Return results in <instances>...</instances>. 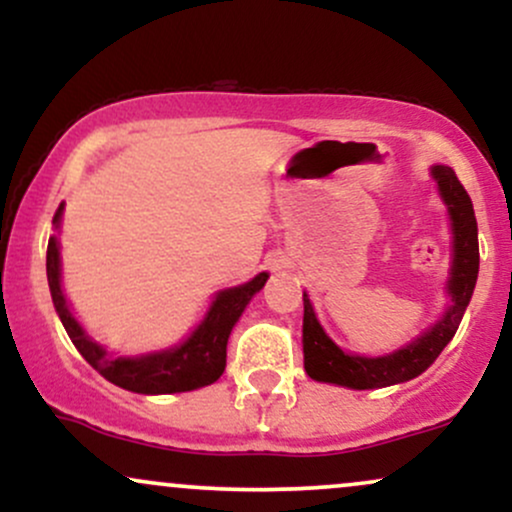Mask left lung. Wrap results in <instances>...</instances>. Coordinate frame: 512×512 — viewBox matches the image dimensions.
Instances as JSON below:
<instances>
[{
    "label": "left lung",
    "mask_w": 512,
    "mask_h": 512,
    "mask_svg": "<svg viewBox=\"0 0 512 512\" xmlns=\"http://www.w3.org/2000/svg\"><path fill=\"white\" fill-rule=\"evenodd\" d=\"M433 178L438 180V190L448 204L452 219V272L448 291L452 305L443 320L414 344L404 346L390 356L366 358L344 354L337 344L327 337L313 313L310 298L303 293V354L305 373L320 383H334L354 390H373V387H387L404 380L416 378L431 366L448 346L460 327L464 310L477 286L479 274V238H477V216H474L472 199L462 182L457 180L455 170L448 166H433Z\"/></svg>",
    "instance_id": "left-lung-1"
}]
</instances>
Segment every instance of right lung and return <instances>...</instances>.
Segmentation results:
<instances>
[{
	"instance_id": "right-lung-1",
	"label": "right lung",
	"mask_w": 512,
	"mask_h": 512,
	"mask_svg": "<svg viewBox=\"0 0 512 512\" xmlns=\"http://www.w3.org/2000/svg\"><path fill=\"white\" fill-rule=\"evenodd\" d=\"M60 216L62 204L55 211L52 223L60 226ZM267 276L269 274L262 272L248 281V284L221 291L202 325L192 332V337L185 344L142 358H113L105 354L103 346H98L86 337L79 322L69 313L67 298H64L60 286V248H57V238H50L48 243V284L52 303H55V310L60 315L69 339L79 349V354L105 380L122 387V390L139 392V395H168V392H187L216 383L221 378L223 368H226L228 334H231L245 305L250 303V298L262 289Z\"/></svg>"
}]
</instances>
